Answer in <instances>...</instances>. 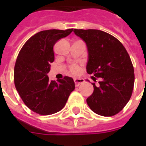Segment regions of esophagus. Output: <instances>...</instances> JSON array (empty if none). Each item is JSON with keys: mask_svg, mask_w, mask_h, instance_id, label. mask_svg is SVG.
Wrapping results in <instances>:
<instances>
[{"mask_svg": "<svg viewBox=\"0 0 146 146\" xmlns=\"http://www.w3.org/2000/svg\"><path fill=\"white\" fill-rule=\"evenodd\" d=\"M74 81L76 86H79L80 85L82 84L85 82L84 79H82V78H74Z\"/></svg>", "mask_w": 146, "mask_h": 146, "instance_id": "obj_1", "label": "esophagus"}]
</instances>
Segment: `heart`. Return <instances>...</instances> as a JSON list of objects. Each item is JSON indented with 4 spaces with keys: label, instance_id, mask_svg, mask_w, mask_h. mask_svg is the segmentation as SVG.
Returning <instances> with one entry per match:
<instances>
[{
    "label": "heart",
    "instance_id": "heart-1",
    "mask_svg": "<svg viewBox=\"0 0 146 146\" xmlns=\"http://www.w3.org/2000/svg\"><path fill=\"white\" fill-rule=\"evenodd\" d=\"M80 67L77 64H73L69 67V72L73 75H77L80 73Z\"/></svg>",
    "mask_w": 146,
    "mask_h": 146
}]
</instances>
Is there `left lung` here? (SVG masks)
Here are the masks:
<instances>
[{
    "label": "left lung",
    "instance_id": "obj_1",
    "mask_svg": "<svg viewBox=\"0 0 146 146\" xmlns=\"http://www.w3.org/2000/svg\"><path fill=\"white\" fill-rule=\"evenodd\" d=\"M86 43L88 51L87 72L93 80L101 78L87 99L92 111L102 116H113L129 101L135 83L134 67L128 52L112 35L95 29H74Z\"/></svg>",
    "mask_w": 146,
    "mask_h": 146
}]
</instances>
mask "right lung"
Masks as SVG:
<instances>
[{
    "instance_id": "add662e5",
    "label": "right lung",
    "mask_w": 146,
    "mask_h": 146,
    "mask_svg": "<svg viewBox=\"0 0 146 146\" xmlns=\"http://www.w3.org/2000/svg\"><path fill=\"white\" fill-rule=\"evenodd\" d=\"M73 29L47 30L36 33L23 45L15 66L14 80L25 104L34 113L48 115L60 111L74 90L72 77L50 81L47 74L54 61L53 47Z\"/></svg>"
}]
</instances>
